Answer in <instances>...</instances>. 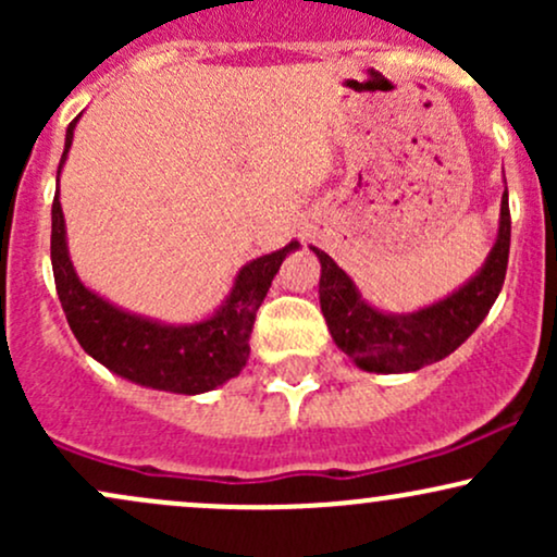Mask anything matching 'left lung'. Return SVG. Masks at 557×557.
Instances as JSON below:
<instances>
[{"instance_id": "left-lung-1", "label": "left lung", "mask_w": 557, "mask_h": 557, "mask_svg": "<svg viewBox=\"0 0 557 557\" xmlns=\"http://www.w3.org/2000/svg\"><path fill=\"white\" fill-rule=\"evenodd\" d=\"M311 251L322 264L319 304L337 348L348 354L363 372H417L426 363L443 361L458 345L469 341L471 332L484 322L495 298L500 296L510 251L508 188L500 201L497 240L482 270L450 296L419 311L393 314V311L374 309L367 298H361L354 280L327 253L319 251L317 246H311Z\"/></svg>"}]
</instances>
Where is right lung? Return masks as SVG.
I'll return each mask as SVG.
<instances>
[{"label":"right lung","instance_id":"add662e5","mask_svg":"<svg viewBox=\"0 0 557 557\" xmlns=\"http://www.w3.org/2000/svg\"><path fill=\"white\" fill-rule=\"evenodd\" d=\"M78 117L67 125L65 151L57 168L52 203V270L57 296L81 348L110 372L140 387L177 395H201L225 385L246 367L253 319L287 253L300 246L290 240L280 251L248 261L235 274L227 298L212 317L194 324H168L120 309L81 283L67 251L65 214L60 203V172L73 146Z\"/></svg>","mask_w":557,"mask_h":557}]
</instances>
